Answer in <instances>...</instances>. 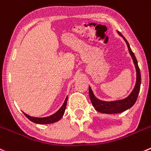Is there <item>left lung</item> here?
Returning a JSON list of instances; mask_svg holds the SVG:
<instances>
[{"label":"left lung","mask_w":151,"mask_h":151,"mask_svg":"<svg viewBox=\"0 0 151 151\" xmlns=\"http://www.w3.org/2000/svg\"><path fill=\"white\" fill-rule=\"evenodd\" d=\"M117 33L119 36H121L123 38V40L125 41L127 46L128 48V52H129L130 55H131V58H132L133 62H134V65H135L136 72H137V81H136V84L134 89H133L132 91L131 92V93L127 97L122 99H117V100L114 101H103L99 99L95 96L93 91H92V89L89 86V96H90L91 103L93 106L94 107L95 110L97 111L98 112L102 113V114H119V113H122L131 108L135 104L136 101H137L139 93L140 86H141V74H140V70L138 66V63H137V58H136L134 52L131 50L129 43L127 41L126 39L118 31Z\"/></svg>","instance_id":"1"}]
</instances>
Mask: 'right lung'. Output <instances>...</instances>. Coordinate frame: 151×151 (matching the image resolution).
Instances as JSON below:
<instances>
[{"instance_id": "1", "label": "right lung", "mask_w": 151, "mask_h": 151, "mask_svg": "<svg viewBox=\"0 0 151 151\" xmlns=\"http://www.w3.org/2000/svg\"><path fill=\"white\" fill-rule=\"evenodd\" d=\"M67 100H68V96L65 97V101H64L63 104L62 106L60 107L59 110H58L57 112H55L54 114L51 115V116H46V117H34V116H31L29 115L26 114L23 112L25 116L28 118L30 121H32L34 123L37 124H51L54 123V122H56L58 121H59L61 118L63 116L64 113H65V108H66V104H67Z\"/></svg>"}]
</instances>
